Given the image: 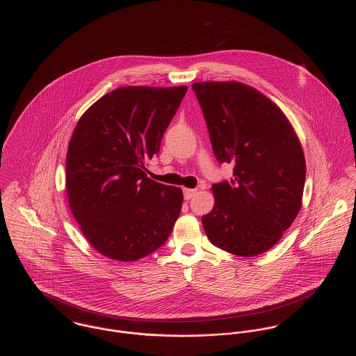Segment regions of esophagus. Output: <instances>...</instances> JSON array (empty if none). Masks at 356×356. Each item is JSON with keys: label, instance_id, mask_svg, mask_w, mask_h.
Instances as JSON below:
<instances>
[{"label": "esophagus", "instance_id": "esophagus-1", "mask_svg": "<svg viewBox=\"0 0 356 356\" xmlns=\"http://www.w3.org/2000/svg\"><path fill=\"white\" fill-rule=\"evenodd\" d=\"M195 193H197L195 189H184V197H185V200H191Z\"/></svg>", "mask_w": 356, "mask_h": 356}]
</instances>
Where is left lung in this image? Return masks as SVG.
<instances>
[{"instance_id":"8db88e82","label":"left lung","mask_w":356,"mask_h":356,"mask_svg":"<svg viewBox=\"0 0 356 356\" xmlns=\"http://www.w3.org/2000/svg\"><path fill=\"white\" fill-rule=\"evenodd\" d=\"M213 154L231 163L232 179L215 184L213 209L202 216L208 239L231 254L254 257L291 226L300 205L306 162L283 111L238 81L194 83Z\"/></svg>"}]
</instances>
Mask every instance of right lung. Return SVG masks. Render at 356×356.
Wrapping results in <instances>:
<instances>
[{"instance_id": "add662e5", "label": "right lung", "mask_w": 356, "mask_h": 356, "mask_svg": "<svg viewBox=\"0 0 356 356\" xmlns=\"http://www.w3.org/2000/svg\"><path fill=\"white\" fill-rule=\"evenodd\" d=\"M188 87H124L80 118L66 154V193L87 241L103 256L136 261L158 250L184 201L147 177Z\"/></svg>"}]
</instances>
